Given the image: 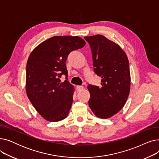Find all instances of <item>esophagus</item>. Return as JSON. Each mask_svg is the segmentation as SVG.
I'll return each mask as SVG.
<instances>
[{"instance_id": "1", "label": "esophagus", "mask_w": 159, "mask_h": 159, "mask_svg": "<svg viewBox=\"0 0 159 159\" xmlns=\"http://www.w3.org/2000/svg\"><path fill=\"white\" fill-rule=\"evenodd\" d=\"M83 89H84V87H83L82 86H77V90L78 91H80L82 90Z\"/></svg>"}]
</instances>
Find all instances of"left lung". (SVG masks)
<instances>
[{"label": "left lung", "mask_w": 159, "mask_h": 159, "mask_svg": "<svg viewBox=\"0 0 159 159\" xmlns=\"http://www.w3.org/2000/svg\"><path fill=\"white\" fill-rule=\"evenodd\" d=\"M92 52L94 71L101 77L100 86L89 84V106L98 118L117 113L128 98L131 76L128 57L119 45L104 35L85 37Z\"/></svg>", "instance_id": "left-lung-1"}]
</instances>
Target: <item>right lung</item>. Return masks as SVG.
Wrapping results in <instances>:
<instances>
[{"label":"right lung","mask_w":159,"mask_h":159,"mask_svg":"<svg viewBox=\"0 0 159 159\" xmlns=\"http://www.w3.org/2000/svg\"><path fill=\"white\" fill-rule=\"evenodd\" d=\"M86 45L78 36H55L39 44L30 53L26 64V91L33 107L49 122L66 119L73 103L75 88L69 82L66 62L74 50Z\"/></svg>","instance_id":"right-lung-1"}]
</instances>
